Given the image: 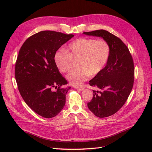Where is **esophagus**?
<instances>
[{
    "label": "esophagus",
    "instance_id": "1",
    "mask_svg": "<svg viewBox=\"0 0 152 152\" xmlns=\"http://www.w3.org/2000/svg\"><path fill=\"white\" fill-rule=\"evenodd\" d=\"M75 88L76 89L82 91V90H84L85 87H84V86H75Z\"/></svg>",
    "mask_w": 152,
    "mask_h": 152
}]
</instances>
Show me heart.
Here are the masks:
<instances>
[{
    "label": "heart",
    "mask_w": 152,
    "mask_h": 152,
    "mask_svg": "<svg viewBox=\"0 0 152 152\" xmlns=\"http://www.w3.org/2000/svg\"><path fill=\"white\" fill-rule=\"evenodd\" d=\"M55 53L54 61L58 70L67 73L72 67L73 59H78V68L68 73L67 79L73 85L78 86L91 75L94 77L102 71L108 61L110 45L104 39L79 38L68 44L66 49Z\"/></svg>",
    "instance_id": "b5f03b06"
}]
</instances>
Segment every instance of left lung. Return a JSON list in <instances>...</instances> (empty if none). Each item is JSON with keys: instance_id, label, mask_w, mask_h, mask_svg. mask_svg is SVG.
<instances>
[{"instance_id": "left-lung-1", "label": "left lung", "mask_w": 152, "mask_h": 152, "mask_svg": "<svg viewBox=\"0 0 152 152\" xmlns=\"http://www.w3.org/2000/svg\"><path fill=\"white\" fill-rule=\"evenodd\" d=\"M84 34L99 37L110 45V54L105 67L89 81V85L101 91H93V97L87 107L96 117L111 116L125 104L133 87L134 66L128 48L117 36L104 30Z\"/></svg>"}]
</instances>
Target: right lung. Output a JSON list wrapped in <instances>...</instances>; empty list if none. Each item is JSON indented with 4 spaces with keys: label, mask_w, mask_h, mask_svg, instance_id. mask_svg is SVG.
Wrapping results in <instances>:
<instances>
[{
    "label": "right lung",
    "mask_w": 152,
    "mask_h": 152,
    "mask_svg": "<svg viewBox=\"0 0 152 152\" xmlns=\"http://www.w3.org/2000/svg\"><path fill=\"white\" fill-rule=\"evenodd\" d=\"M73 36L41 31L27 39L20 49L15 64L18 90L26 104L44 118L55 117L65 107L70 87L65 86L67 80L55 65L54 56Z\"/></svg>",
    "instance_id": "obj_1"
}]
</instances>
